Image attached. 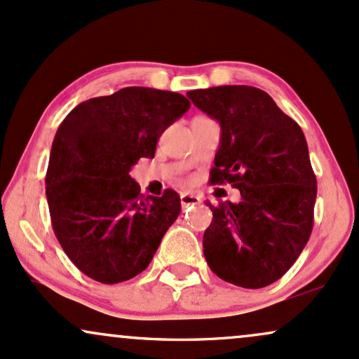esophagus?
I'll use <instances>...</instances> for the list:
<instances>
[{"mask_svg": "<svg viewBox=\"0 0 359 359\" xmlns=\"http://www.w3.org/2000/svg\"><path fill=\"white\" fill-rule=\"evenodd\" d=\"M200 201V195H195V193H181V205H183V208H188V206L191 205H198Z\"/></svg>", "mask_w": 359, "mask_h": 359, "instance_id": "34e87169", "label": "esophagus"}]
</instances>
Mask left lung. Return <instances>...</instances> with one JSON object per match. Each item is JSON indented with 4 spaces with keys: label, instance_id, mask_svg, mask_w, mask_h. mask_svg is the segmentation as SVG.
I'll return each instance as SVG.
<instances>
[{
    "label": "left lung",
    "instance_id": "8db88e82",
    "mask_svg": "<svg viewBox=\"0 0 359 359\" xmlns=\"http://www.w3.org/2000/svg\"><path fill=\"white\" fill-rule=\"evenodd\" d=\"M187 95L222 128L210 183H230L242 196L238 203L206 201L213 213L203 235L206 262L225 282L265 287L292 267L313 231L318 181L304 133L257 87Z\"/></svg>",
    "mask_w": 359,
    "mask_h": 359
}]
</instances>
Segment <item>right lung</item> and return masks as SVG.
I'll list each match as a JSON object with an SVG mask.
<instances>
[{
	"mask_svg": "<svg viewBox=\"0 0 359 359\" xmlns=\"http://www.w3.org/2000/svg\"><path fill=\"white\" fill-rule=\"evenodd\" d=\"M189 109L176 92L126 87L79 104L55 134L46 201L58 242L80 272L119 284L153 260L181 212L180 195H141L130 168L154 158L161 134Z\"/></svg>",
	"mask_w": 359,
	"mask_h": 359,
	"instance_id": "obj_1",
	"label": "right lung"
}]
</instances>
